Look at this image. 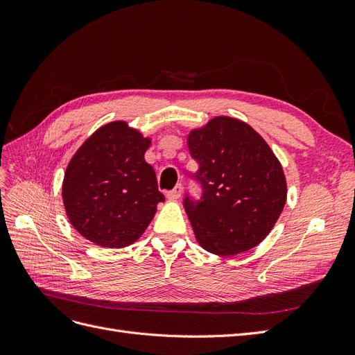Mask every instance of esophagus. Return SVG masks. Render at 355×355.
I'll return each mask as SVG.
<instances>
[{"instance_id": "esophagus-1", "label": "esophagus", "mask_w": 355, "mask_h": 355, "mask_svg": "<svg viewBox=\"0 0 355 355\" xmlns=\"http://www.w3.org/2000/svg\"><path fill=\"white\" fill-rule=\"evenodd\" d=\"M180 194H182V185L178 184L173 189L167 192V198L168 200H178L180 197Z\"/></svg>"}]
</instances>
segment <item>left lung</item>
I'll list each match as a JSON object with an SVG mask.
<instances>
[{
  "label": "left lung",
  "instance_id": "left-lung-1",
  "mask_svg": "<svg viewBox=\"0 0 355 355\" xmlns=\"http://www.w3.org/2000/svg\"><path fill=\"white\" fill-rule=\"evenodd\" d=\"M198 163L201 197L184 207L204 250L232 256L259 244L280 218L287 185L280 161L262 136L240 120L214 116L188 135Z\"/></svg>",
  "mask_w": 355,
  "mask_h": 355
}]
</instances>
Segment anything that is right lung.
I'll return each mask as SVG.
<instances>
[{
    "instance_id": "1",
    "label": "right lung",
    "mask_w": 355,
    "mask_h": 355,
    "mask_svg": "<svg viewBox=\"0 0 355 355\" xmlns=\"http://www.w3.org/2000/svg\"><path fill=\"white\" fill-rule=\"evenodd\" d=\"M151 139L114 121L98 128L73 154L62 197L72 227L89 241L121 249L145 232L164 201L144 155Z\"/></svg>"
}]
</instances>
